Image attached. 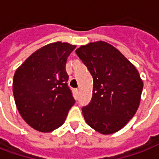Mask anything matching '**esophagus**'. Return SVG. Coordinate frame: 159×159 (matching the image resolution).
Here are the masks:
<instances>
[{"instance_id": "34e87169", "label": "esophagus", "mask_w": 159, "mask_h": 159, "mask_svg": "<svg viewBox=\"0 0 159 159\" xmlns=\"http://www.w3.org/2000/svg\"><path fill=\"white\" fill-rule=\"evenodd\" d=\"M75 92H76V94H77V93H79V91H78V89H75Z\"/></svg>"}]
</instances>
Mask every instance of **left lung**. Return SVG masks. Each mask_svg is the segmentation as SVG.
I'll use <instances>...</instances> for the list:
<instances>
[{"instance_id": "obj_1", "label": "left lung", "mask_w": 159, "mask_h": 159, "mask_svg": "<svg viewBox=\"0 0 159 159\" xmlns=\"http://www.w3.org/2000/svg\"><path fill=\"white\" fill-rule=\"evenodd\" d=\"M76 52L93 76L92 100L82 109L87 124L102 134L117 132L140 106V74L118 49L103 41L81 46Z\"/></svg>"}]
</instances>
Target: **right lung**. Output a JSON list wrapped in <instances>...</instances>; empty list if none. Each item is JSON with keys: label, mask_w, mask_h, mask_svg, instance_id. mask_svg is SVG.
Returning <instances> with one entry per match:
<instances>
[{"label": "right lung", "mask_w": 159, "mask_h": 159, "mask_svg": "<svg viewBox=\"0 0 159 159\" xmlns=\"http://www.w3.org/2000/svg\"><path fill=\"white\" fill-rule=\"evenodd\" d=\"M76 48L56 42L36 50L16 70L12 92L16 107L26 123L48 133L65 123L75 104L67 81V58Z\"/></svg>", "instance_id": "1"}]
</instances>
